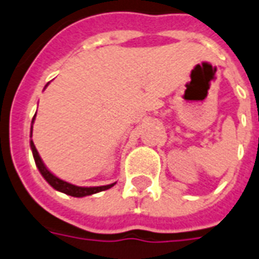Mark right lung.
Returning a JSON list of instances; mask_svg holds the SVG:
<instances>
[{
    "label": "right lung",
    "mask_w": 259,
    "mask_h": 259,
    "mask_svg": "<svg viewBox=\"0 0 259 259\" xmlns=\"http://www.w3.org/2000/svg\"><path fill=\"white\" fill-rule=\"evenodd\" d=\"M35 116H33V119H32V123L35 121ZM31 148H32V154H33V158H35L36 166H37V169H39V171L44 177V180H46L50 185L53 186L54 189L59 190V192H63V193L69 194V196H73V197H83V196H90V194L98 193V192H102V190H107L115 185V184H111V185L83 188V186H75L73 185V184H69V182L63 181V180H61V178L55 177V176H54V174L51 173L46 166H44L43 161H41V158L39 157V152H37V150H36L35 144H33L32 140H31Z\"/></svg>",
    "instance_id": "obj_1"
}]
</instances>
